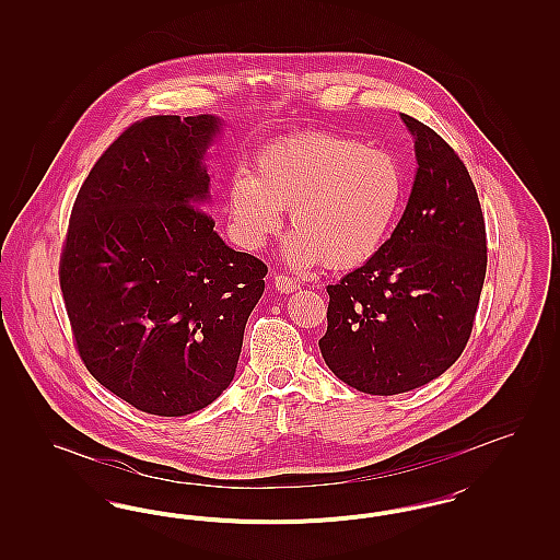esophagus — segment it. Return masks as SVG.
I'll return each mask as SVG.
<instances>
[{
    "instance_id": "34e87169",
    "label": "esophagus",
    "mask_w": 560,
    "mask_h": 560,
    "mask_svg": "<svg viewBox=\"0 0 560 560\" xmlns=\"http://www.w3.org/2000/svg\"><path fill=\"white\" fill-rule=\"evenodd\" d=\"M272 279H275V288H277L279 292L292 293L300 288V281H298L295 277L283 275V272H275Z\"/></svg>"
}]
</instances>
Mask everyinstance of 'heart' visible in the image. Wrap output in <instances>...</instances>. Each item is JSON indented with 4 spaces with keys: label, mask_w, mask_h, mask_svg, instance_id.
<instances>
[{
    "label": "heart",
    "mask_w": 560,
    "mask_h": 560,
    "mask_svg": "<svg viewBox=\"0 0 560 560\" xmlns=\"http://www.w3.org/2000/svg\"><path fill=\"white\" fill-rule=\"evenodd\" d=\"M405 192L399 161L329 132L295 133L265 147L254 174L229 185V213L247 247H262L292 210L285 256L295 267L363 265L388 237Z\"/></svg>",
    "instance_id": "obj_1"
}]
</instances>
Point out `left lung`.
Here are the masks:
<instances>
[{"label":"left lung","instance_id":"obj_1","mask_svg":"<svg viewBox=\"0 0 560 560\" xmlns=\"http://www.w3.org/2000/svg\"><path fill=\"white\" fill-rule=\"evenodd\" d=\"M416 138L418 174L390 240L327 285V368L345 384L390 397L447 372L470 340L487 270L475 183L452 147L400 115Z\"/></svg>","mask_w":560,"mask_h":560}]
</instances>
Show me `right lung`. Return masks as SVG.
<instances>
[{
	"label": "right lung",
	"mask_w": 560,
	"mask_h": 560,
	"mask_svg": "<svg viewBox=\"0 0 560 560\" xmlns=\"http://www.w3.org/2000/svg\"><path fill=\"white\" fill-rule=\"evenodd\" d=\"M212 115H153L119 133L71 210L60 292L83 365L136 409L178 418L231 384L268 268L213 231L201 165Z\"/></svg>",
	"instance_id": "obj_1"
}]
</instances>
